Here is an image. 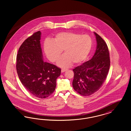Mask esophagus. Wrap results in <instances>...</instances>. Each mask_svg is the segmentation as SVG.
Segmentation results:
<instances>
[{"label":"esophagus","instance_id":"1","mask_svg":"<svg viewBox=\"0 0 131 131\" xmlns=\"http://www.w3.org/2000/svg\"><path fill=\"white\" fill-rule=\"evenodd\" d=\"M67 70V69H62L61 70V72H62V73H63V72H64L66 71Z\"/></svg>","mask_w":131,"mask_h":131}]
</instances>
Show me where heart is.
I'll return each mask as SVG.
<instances>
[{"label": "heart", "mask_w": 131, "mask_h": 131, "mask_svg": "<svg viewBox=\"0 0 131 131\" xmlns=\"http://www.w3.org/2000/svg\"><path fill=\"white\" fill-rule=\"evenodd\" d=\"M92 46L91 38L73 32H62L56 34L52 41L47 40L44 44L46 56L50 61L54 62L60 56L62 50L64 54L57 64L62 68L69 67L72 62L81 63L85 59Z\"/></svg>", "instance_id": "b5f03b06"}]
</instances>
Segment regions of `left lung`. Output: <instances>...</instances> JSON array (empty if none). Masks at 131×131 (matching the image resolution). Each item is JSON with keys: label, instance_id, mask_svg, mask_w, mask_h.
<instances>
[{"label": "left lung", "instance_id": "1", "mask_svg": "<svg viewBox=\"0 0 131 131\" xmlns=\"http://www.w3.org/2000/svg\"><path fill=\"white\" fill-rule=\"evenodd\" d=\"M97 48L93 57L73 69V86L75 91L84 96L97 92L105 81L110 67L107 46L103 38L94 32Z\"/></svg>", "mask_w": 131, "mask_h": 131}]
</instances>
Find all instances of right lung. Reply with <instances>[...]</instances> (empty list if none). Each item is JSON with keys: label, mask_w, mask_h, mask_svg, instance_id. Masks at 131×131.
Here are the masks:
<instances>
[{"label": "right lung", "mask_w": 131, "mask_h": 131, "mask_svg": "<svg viewBox=\"0 0 131 131\" xmlns=\"http://www.w3.org/2000/svg\"><path fill=\"white\" fill-rule=\"evenodd\" d=\"M41 33L38 31L23 43L17 56L16 69L23 85L34 96L48 97L56 87L61 69L44 62L40 44Z\"/></svg>", "instance_id": "1"}]
</instances>
